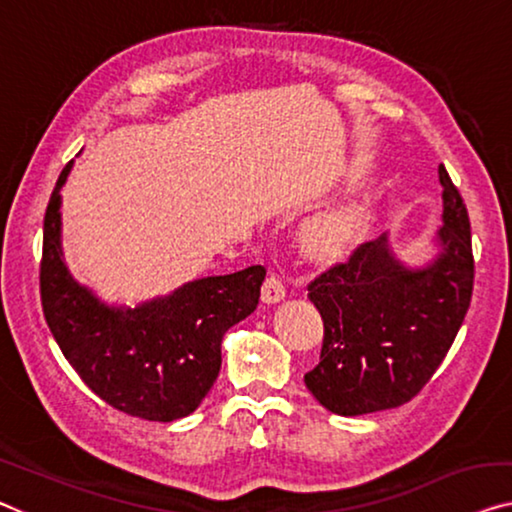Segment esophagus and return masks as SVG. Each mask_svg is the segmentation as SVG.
Returning <instances> with one entry per match:
<instances>
[{
	"instance_id": "1",
	"label": "esophagus",
	"mask_w": 512,
	"mask_h": 512,
	"mask_svg": "<svg viewBox=\"0 0 512 512\" xmlns=\"http://www.w3.org/2000/svg\"><path fill=\"white\" fill-rule=\"evenodd\" d=\"M282 299H285V285H282V280L276 276V273H269L262 285V301L278 303Z\"/></svg>"
}]
</instances>
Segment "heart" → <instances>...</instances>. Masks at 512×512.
I'll return each mask as SVG.
<instances>
[{
	"label": "heart",
	"mask_w": 512,
	"mask_h": 512,
	"mask_svg": "<svg viewBox=\"0 0 512 512\" xmlns=\"http://www.w3.org/2000/svg\"><path fill=\"white\" fill-rule=\"evenodd\" d=\"M370 223V207L365 200H349L319 213L299 234V248L312 264H340L363 241Z\"/></svg>",
	"instance_id": "heart-1"
}]
</instances>
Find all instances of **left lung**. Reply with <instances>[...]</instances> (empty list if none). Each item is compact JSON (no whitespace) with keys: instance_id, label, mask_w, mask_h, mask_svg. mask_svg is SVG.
<instances>
[{"instance_id":"left-lung-1","label":"left lung","mask_w":512,"mask_h":512,"mask_svg":"<svg viewBox=\"0 0 512 512\" xmlns=\"http://www.w3.org/2000/svg\"><path fill=\"white\" fill-rule=\"evenodd\" d=\"M439 181L441 253L425 269H404L381 234L310 280L308 299L324 319V342L319 363L303 379L333 414L361 416L409 402L460 331L474 292L471 225L444 165Z\"/></svg>"}]
</instances>
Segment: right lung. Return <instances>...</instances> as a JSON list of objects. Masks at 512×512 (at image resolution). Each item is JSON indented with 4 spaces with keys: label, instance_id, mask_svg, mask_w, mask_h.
Segmentation results:
<instances>
[{
    "label": "right lung",
    "instance_id": "obj_1",
    "mask_svg": "<svg viewBox=\"0 0 512 512\" xmlns=\"http://www.w3.org/2000/svg\"><path fill=\"white\" fill-rule=\"evenodd\" d=\"M61 170L43 218L41 305L61 354L110 407L170 423L200 407L220 372V342L257 308L264 266L193 280L140 305L110 308L71 278L61 259Z\"/></svg>",
    "mask_w": 512,
    "mask_h": 512
}]
</instances>
